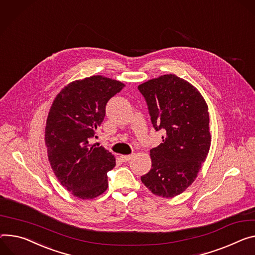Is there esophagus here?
I'll return each instance as SVG.
<instances>
[{
	"mask_svg": "<svg viewBox=\"0 0 255 255\" xmlns=\"http://www.w3.org/2000/svg\"><path fill=\"white\" fill-rule=\"evenodd\" d=\"M133 156H134V154H128V155H121V159L123 160V161H129L130 159H132L133 158Z\"/></svg>",
	"mask_w": 255,
	"mask_h": 255,
	"instance_id": "1",
	"label": "esophagus"
}]
</instances>
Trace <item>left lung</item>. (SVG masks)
<instances>
[{
	"label": "left lung",
	"instance_id": "8db88e82",
	"mask_svg": "<svg viewBox=\"0 0 255 255\" xmlns=\"http://www.w3.org/2000/svg\"><path fill=\"white\" fill-rule=\"evenodd\" d=\"M138 89L154 129L165 132L163 142L150 149L151 169L141 181L154 195L172 198L194 182L210 151L208 107L195 86L175 74L147 80Z\"/></svg>",
	"mask_w": 255,
	"mask_h": 255
}]
</instances>
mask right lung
I'll return each mask as SVG.
<instances>
[{"mask_svg": "<svg viewBox=\"0 0 255 255\" xmlns=\"http://www.w3.org/2000/svg\"><path fill=\"white\" fill-rule=\"evenodd\" d=\"M125 86L102 75L67 84L55 98L44 129V143L51 167L59 182L72 195L92 199L108 186L107 173L116 157L89 144L104 121L108 101Z\"/></svg>", "mask_w": 255, "mask_h": 255, "instance_id": "right-lung-1", "label": "right lung"}]
</instances>
